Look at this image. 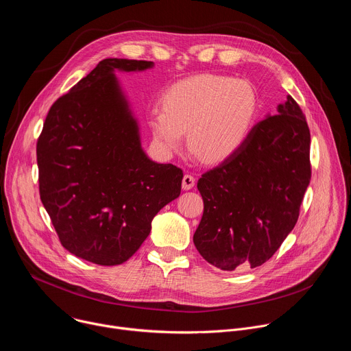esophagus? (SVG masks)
Here are the masks:
<instances>
[{
  "label": "esophagus",
  "mask_w": 351,
  "mask_h": 351,
  "mask_svg": "<svg viewBox=\"0 0 351 351\" xmlns=\"http://www.w3.org/2000/svg\"><path fill=\"white\" fill-rule=\"evenodd\" d=\"M195 184V179L191 175H184L183 180H182V189L183 190H190L193 189Z\"/></svg>",
  "instance_id": "1"
}]
</instances>
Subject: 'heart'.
<instances>
[{
  "instance_id": "heart-1",
  "label": "heart",
  "mask_w": 351,
  "mask_h": 351,
  "mask_svg": "<svg viewBox=\"0 0 351 351\" xmlns=\"http://www.w3.org/2000/svg\"><path fill=\"white\" fill-rule=\"evenodd\" d=\"M260 111L256 87L243 79L202 73L171 84L161 97V110L148 115L157 152L171 158L184 147L207 164L236 156L252 134Z\"/></svg>"
}]
</instances>
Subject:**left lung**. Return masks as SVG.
<instances>
[{
    "label": "left lung",
    "mask_w": 351,
    "mask_h": 351,
    "mask_svg": "<svg viewBox=\"0 0 351 351\" xmlns=\"http://www.w3.org/2000/svg\"><path fill=\"white\" fill-rule=\"evenodd\" d=\"M240 152L198 179L204 214L193 241L211 265H263L293 230L311 179L310 129L291 95Z\"/></svg>",
    "instance_id": "left-lung-1"
}]
</instances>
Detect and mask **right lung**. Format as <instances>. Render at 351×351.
<instances>
[{"label": "right lung", "instance_id": "right-lung-1", "mask_svg": "<svg viewBox=\"0 0 351 351\" xmlns=\"http://www.w3.org/2000/svg\"><path fill=\"white\" fill-rule=\"evenodd\" d=\"M152 68L103 60L49 108L37 141L41 203L61 244L93 264L128 261L160 210L180 195L182 169L148 158L115 75Z\"/></svg>", "mask_w": 351, "mask_h": 351}]
</instances>
